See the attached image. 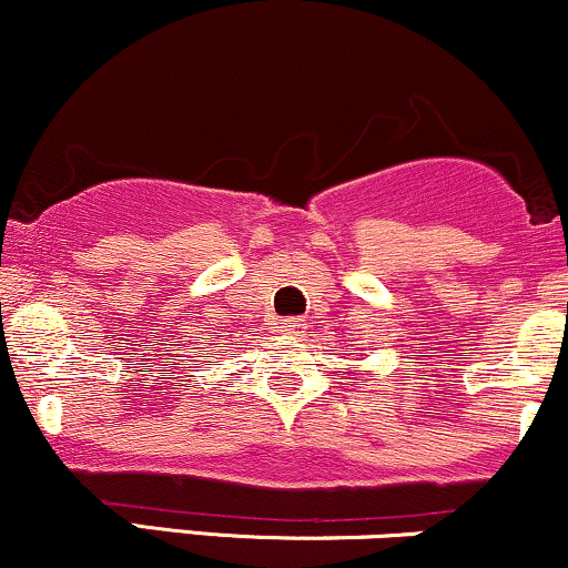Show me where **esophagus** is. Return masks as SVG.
I'll return each instance as SVG.
<instances>
[{
  "label": "esophagus",
  "instance_id": "1",
  "mask_svg": "<svg viewBox=\"0 0 568 568\" xmlns=\"http://www.w3.org/2000/svg\"><path fill=\"white\" fill-rule=\"evenodd\" d=\"M280 328H283L285 334H291L293 338H302L306 323L302 321V317H285V321L280 323Z\"/></svg>",
  "mask_w": 568,
  "mask_h": 568
}]
</instances>
